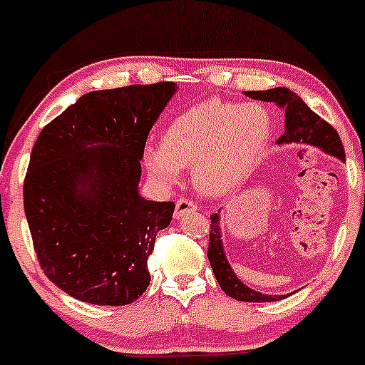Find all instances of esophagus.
Instances as JSON below:
<instances>
[{
  "instance_id": "obj_1",
  "label": "esophagus",
  "mask_w": 365,
  "mask_h": 365,
  "mask_svg": "<svg viewBox=\"0 0 365 365\" xmlns=\"http://www.w3.org/2000/svg\"><path fill=\"white\" fill-rule=\"evenodd\" d=\"M196 203H192L190 200H185V197H180L175 206V219H182V217H185L189 212H196Z\"/></svg>"
}]
</instances>
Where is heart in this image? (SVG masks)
I'll use <instances>...</instances> for the list:
<instances>
[{"label":"heart","instance_id":"heart-1","mask_svg":"<svg viewBox=\"0 0 365 365\" xmlns=\"http://www.w3.org/2000/svg\"><path fill=\"white\" fill-rule=\"evenodd\" d=\"M274 121L257 102L205 101L175 118L162 146H146L143 162L160 183L180 180L192 165V182L201 194L226 196L249 176L270 143Z\"/></svg>","mask_w":365,"mask_h":365}]
</instances>
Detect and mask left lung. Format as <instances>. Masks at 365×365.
<instances>
[{
	"mask_svg": "<svg viewBox=\"0 0 365 365\" xmlns=\"http://www.w3.org/2000/svg\"><path fill=\"white\" fill-rule=\"evenodd\" d=\"M245 95L254 101L274 102L279 109L284 111V134L277 139V146L292 145V143L293 145H307L344 162V148H342L339 134L318 114L311 111L295 91L279 86L261 91H245ZM210 220L212 224H210L208 261L222 292L227 297L240 302H275L286 298V295H264V293L256 292L244 284L240 277H237L226 256V249H224L220 210L217 213H212Z\"/></svg>",
	"mask_w": 365,
	"mask_h": 365,
	"instance_id": "left-lung-1",
	"label": "left lung"
}]
</instances>
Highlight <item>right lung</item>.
Returning a JSON list of instances; mask_svg holds the SVG:
<instances>
[{"mask_svg": "<svg viewBox=\"0 0 365 365\" xmlns=\"http://www.w3.org/2000/svg\"><path fill=\"white\" fill-rule=\"evenodd\" d=\"M176 83L84 93L31 150L24 212L40 267L72 298L127 305L150 284L148 256L175 203L139 194L146 138Z\"/></svg>", "mask_w": 365, "mask_h": 365, "instance_id": "right-lung-1", "label": "right lung"}]
</instances>
